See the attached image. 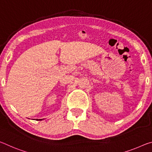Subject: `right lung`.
Masks as SVG:
<instances>
[{
    "instance_id": "right-lung-1",
    "label": "right lung",
    "mask_w": 152,
    "mask_h": 152,
    "mask_svg": "<svg viewBox=\"0 0 152 152\" xmlns=\"http://www.w3.org/2000/svg\"><path fill=\"white\" fill-rule=\"evenodd\" d=\"M42 120H43V119H39V120H38V119H36V121H42Z\"/></svg>"
}]
</instances>
